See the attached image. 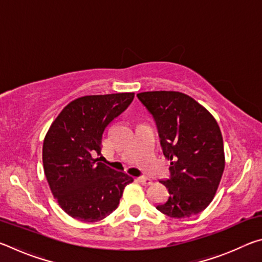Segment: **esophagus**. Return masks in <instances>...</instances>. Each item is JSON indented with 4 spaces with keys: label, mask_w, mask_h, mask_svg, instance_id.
I'll return each mask as SVG.
<instances>
[{
    "label": "esophagus",
    "mask_w": 262,
    "mask_h": 262,
    "mask_svg": "<svg viewBox=\"0 0 262 262\" xmlns=\"http://www.w3.org/2000/svg\"><path fill=\"white\" fill-rule=\"evenodd\" d=\"M139 181L142 184V185H150L152 183V180L150 178H145V177H143V178H139Z\"/></svg>",
    "instance_id": "esophagus-1"
}]
</instances>
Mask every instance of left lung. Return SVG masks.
I'll list each match as a JSON object with an SVG mask.
<instances>
[{
	"mask_svg": "<svg viewBox=\"0 0 262 262\" xmlns=\"http://www.w3.org/2000/svg\"><path fill=\"white\" fill-rule=\"evenodd\" d=\"M156 121L171 178L162 180L167 201L157 209L174 219L199 214L209 206L225 166L223 137L215 118L192 97L178 91L137 94Z\"/></svg>",
	"mask_w": 262,
	"mask_h": 262,
	"instance_id": "1",
	"label": "left lung"
}]
</instances>
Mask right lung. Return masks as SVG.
<instances>
[{
  "mask_svg": "<svg viewBox=\"0 0 262 262\" xmlns=\"http://www.w3.org/2000/svg\"><path fill=\"white\" fill-rule=\"evenodd\" d=\"M134 92L84 96L66 106L42 144V164L51 192L66 214L82 222L104 220L118 208L130 176L94 158L100 155L108 123L134 99Z\"/></svg>",
  "mask_w": 262,
  "mask_h": 262,
  "instance_id": "obj_1",
  "label": "right lung"
}]
</instances>
